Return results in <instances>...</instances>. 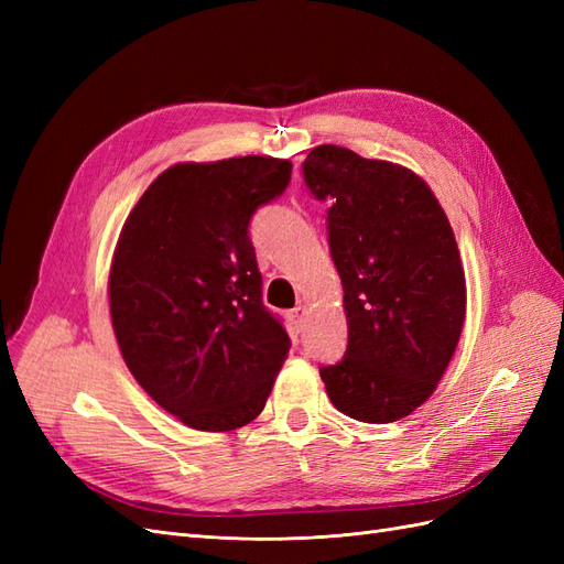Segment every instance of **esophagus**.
I'll return each mask as SVG.
<instances>
[{"instance_id": "1", "label": "esophagus", "mask_w": 564, "mask_h": 564, "mask_svg": "<svg viewBox=\"0 0 564 564\" xmlns=\"http://www.w3.org/2000/svg\"><path fill=\"white\" fill-rule=\"evenodd\" d=\"M305 313H308V305H305V303H299L296 308L292 311V319L299 324V327H301L303 319H305Z\"/></svg>"}]
</instances>
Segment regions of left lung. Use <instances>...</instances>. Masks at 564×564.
<instances>
[{
  "label": "left lung",
  "mask_w": 564,
  "mask_h": 564,
  "mask_svg": "<svg viewBox=\"0 0 564 564\" xmlns=\"http://www.w3.org/2000/svg\"><path fill=\"white\" fill-rule=\"evenodd\" d=\"M303 181L327 199L348 346L319 377L338 412L365 423L412 414L433 395L466 317V275L440 202L409 169L317 145Z\"/></svg>",
  "instance_id": "left-lung-1"
}]
</instances>
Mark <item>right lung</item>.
I'll use <instances>...</instances> for the list:
<instances>
[{
  "instance_id": "right-lung-1",
  "label": "right lung",
  "mask_w": 564,
  "mask_h": 564,
  "mask_svg": "<svg viewBox=\"0 0 564 564\" xmlns=\"http://www.w3.org/2000/svg\"><path fill=\"white\" fill-rule=\"evenodd\" d=\"M292 162H185L150 183L112 256L108 294L133 379L195 431L263 412L292 340L261 296L253 212L284 193Z\"/></svg>"
}]
</instances>
